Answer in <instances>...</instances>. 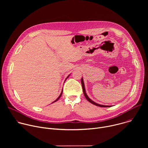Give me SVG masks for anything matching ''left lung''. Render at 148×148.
<instances>
[{"instance_id":"left-lung-1","label":"left lung","mask_w":148,"mask_h":148,"mask_svg":"<svg viewBox=\"0 0 148 148\" xmlns=\"http://www.w3.org/2000/svg\"><path fill=\"white\" fill-rule=\"evenodd\" d=\"M81 84H82V90H83V93H84V96H85L86 98L88 100V102H91V103L95 105H97V106H98V107H110L111 106H110V105H101V104H99V103H97L96 102H95L94 101H93L92 99H91L87 95V93H86V89H85V86H84V81H83V78H81Z\"/></svg>"}]
</instances>
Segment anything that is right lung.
Instances as JSON below:
<instances>
[{"label": "right lung", "mask_w": 148, "mask_h": 148, "mask_svg": "<svg viewBox=\"0 0 148 148\" xmlns=\"http://www.w3.org/2000/svg\"><path fill=\"white\" fill-rule=\"evenodd\" d=\"M69 76H70V75H68V76H67V78H66V79H67V78H69ZM66 80H65V81H66ZM62 91H63V90H62V91H61V94H60V95H59V97H58V98H57V99H56V100H55V101H54V102H52V103H54V102H56V101H57V100H58V99H59V98H60V97H61V95H62Z\"/></svg>", "instance_id": "add662e5"}]
</instances>
